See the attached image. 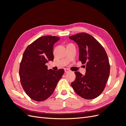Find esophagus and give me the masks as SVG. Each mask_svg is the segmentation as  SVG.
I'll use <instances>...</instances> for the list:
<instances>
[{
  "mask_svg": "<svg viewBox=\"0 0 126 126\" xmlns=\"http://www.w3.org/2000/svg\"><path fill=\"white\" fill-rule=\"evenodd\" d=\"M70 71L69 69H67V68H66V69H64V72H66V73H67V72H69Z\"/></svg>",
  "mask_w": 126,
  "mask_h": 126,
  "instance_id": "obj_1",
  "label": "esophagus"
}]
</instances>
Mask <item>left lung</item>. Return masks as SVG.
<instances>
[{
    "label": "left lung",
    "instance_id": "left-lung-1",
    "mask_svg": "<svg viewBox=\"0 0 126 126\" xmlns=\"http://www.w3.org/2000/svg\"><path fill=\"white\" fill-rule=\"evenodd\" d=\"M69 38L78 44L79 60L86 66L85 75L75 72L76 79L71 85L82 98H96L104 91L109 76L108 56L102 45L88 33L80 32Z\"/></svg>",
    "mask_w": 126,
    "mask_h": 126
}]
</instances>
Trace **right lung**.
<instances>
[{"instance_id":"add662e5","label":"right lung","mask_w":126,"mask_h":126,"mask_svg":"<svg viewBox=\"0 0 126 126\" xmlns=\"http://www.w3.org/2000/svg\"><path fill=\"white\" fill-rule=\"evenodd\" d=\"M59 39L56 36L41 37L24 52L19 72L20 82L26 94L33 100L42 101L50 97L64 73L63 69L48 70L45 65L54 60L53 46Z\"/></svg>"}]
</instances>
